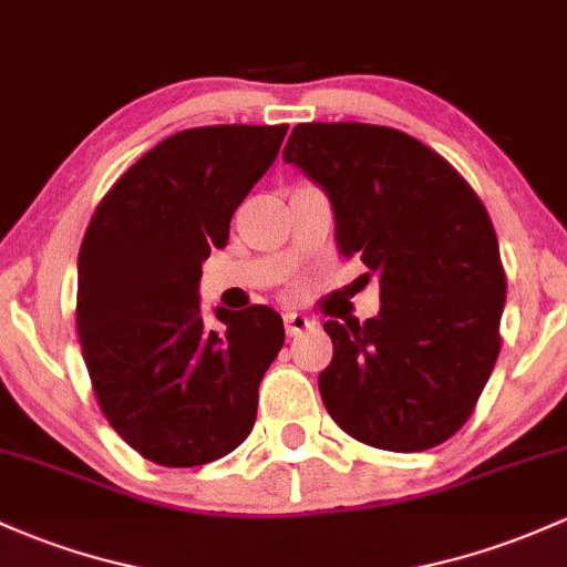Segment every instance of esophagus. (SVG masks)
Here are the masks:
<instances>
[{
    "label": "esophagus",
    "mask_w": 567,
    "mask_h": 567,
    "mask_svg": "<svg viewBox=\"0 0 567 567\" xmlns=\"http://www.w3.org/2000/svg\"><path fill=\"white\" fill-rule=\"evenodd\" d=\"M284 327H286V334L289 338H297V334H302L310 327V319L306 313H297V310H289V313H284Z\"/></svg>",
    "instance_id": "1"
}]
</instances>
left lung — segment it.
I'll return each mask as SVG.
<instances>
[{"label": "left lung", "mask_w": 567, "mask_h": 567, "mask_svg": "<svg viewBox=\"0 0 567 567\" xmlns=\"http://www.w3.org/2000/svg\"><path fill=\"white\" fill-rule=\"evenodd\" d=\"M284 162L327 194L338 251L362 259L381 286L379 316L324 324L327 411L386 452L449 441L501 354L505 272L476 192L443 156L389 126L297 124Z\"/></svg>", "instance_id": "obj_1"}]
</instances>
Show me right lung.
Returning a JSON list of instances; mask_svg holds the SVG:
<instances>
[{
  "mask_svg": "<svg viewBox=\"0 0 567 567\" xmlns=\"http://www.w3.org/2000/svg\"><path fill=\"white\" fill-rule=\"evenodd\" d=\"M289 126L221 124L169 135L115 181L78 257V334L96 400L145 460L194 467L240 446L284 346L267 306L199 302L203 261L270 169Z\"/></svg>",
  "mask_w": 567,
  "mask_h": 567,
  "instance_id": "obj_1",
  "label": "right lung"
}]
</instances>
